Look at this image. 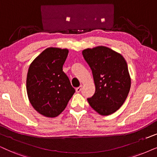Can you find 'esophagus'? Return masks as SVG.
I'll return each instance as SVG.
<instances>
[{
  "mask_svg": "<svg viewBox=\"0 0 157 157\" xmlns=\"http://www.w3.org/2000/svg\"><path fill=\"white\" fill-rule=\"evenodd\" d=\"M81 90H82V86L78 87V88H76V92L77 93H80V91H81Z\"/></svg>",
  "mask_w": 157,
  "mask_h": 157,
  "instance_id": "34e87169",
  "label": "esophagus"
}]
</instances>
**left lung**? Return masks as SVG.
Instances as JSON below:
<instances>
[{"mask_svg":"<svg viewBox=\"0 0 157 157\" xmlns=\"http://www.w3.org/2000/svg\"><path fill=\"white\" fill-rule=\"evenodd\" d=\"M82 55L96 85L94 95L88 98L89 104L103 116L113 114L125 101L131 85L125 59L105 46L85 49Z\"/></svg>","mask_w":157,"mask_h":157,"instance_id":"obj_1","label":"left lung"}]
</instances>
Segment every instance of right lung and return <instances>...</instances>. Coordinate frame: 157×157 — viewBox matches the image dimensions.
Here are the masks:
<instances>
[{
  "mask_svg": "<svg viewBox=\"0 0 157 157\" xmlns=\"http://www.w3.org/2000/svg\"><path fill=\"white\" fill-rule=\"evenodd\" d=\"M68 49L48 48L29 65L27 93L29 102L37 112L47 117L59 116L75 92L63 65Z\"/></svg>",
  "mask_w": 157,
  "mask_h": 157,
  "instance_id": "1",
  "label": "right lung"
}]
</instances>
